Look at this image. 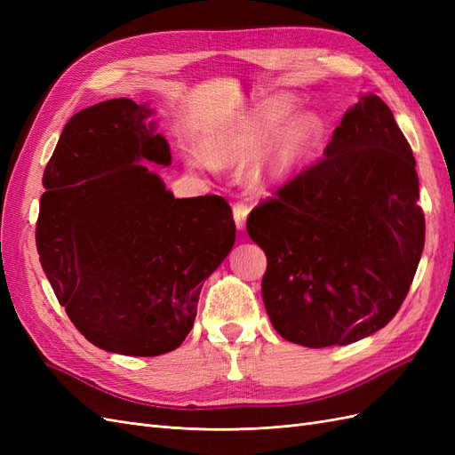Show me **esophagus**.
<instances>
[{
	"label": "esophagus",
	"mask_w": 455,
	"mask_h": 455,
	"mask_svg": "<svg viewBox=\"0 0 455 455\" xmlns=\"http://www.w3.org/2000/svg\"><path fill=\"white\" fill-rule=\"evenodd\" d=\"M249 212H251V206L239 201L233 204V220H235V224L239 229H244L246 226V218H249Z\"/></svg>",
	"instance_id": "esophagus-1"
}]
</instances>
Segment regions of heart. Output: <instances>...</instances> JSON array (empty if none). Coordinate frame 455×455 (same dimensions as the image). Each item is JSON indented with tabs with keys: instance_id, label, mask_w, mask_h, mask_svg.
Wrapping results in <instances>:
<instances>
[{
	"instance_id": "heart-1",
	"label": "heart",
	"mask_w": 455,
	"mask_h": 455,
	"mask_svg": "<svg viewBox=\"0 0 455 455\" xmlns=\"http://www.w3.org/2000/svg\"><path fill=\"white\" fill-rule=\"evenodd\" d=\"M292 109L294 102L286 96H277L259 104L220 134V139L214 142L212 156L218 161L252 157L275 133V139L254 163L252 176L259 186H273L286 180L301 163L313 156L324 136L323 119L311 112L292 117L279 129Z\"/></svg>"
}]
</instances>
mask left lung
<instances>
[{
	"mask_svg": "<svg viewBox=\"0 0 455 455\" xmlns=\"http://www.w3.org/2000/svg\"><path fill=\"white\" fill-rule=\"evenodd\" d=\"M411 148L379 96L343 116L324 157L259 201L246 231L267 256L273 328L306 347L347 346L387 324L414 281L425 216Z\"/></svg>",
	"mask_w": 455,
	"mask_h": 455,
	"instance_id": "left-lung-1",
	"label": "left lung"
}]
</instances>
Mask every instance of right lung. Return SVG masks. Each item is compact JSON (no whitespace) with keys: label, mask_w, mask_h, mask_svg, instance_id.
Returning <instances> with one entry per match:
<instances>
[{"label":"right lung","mask_w":455,"mask_h":455,"mask_svg":"<svg viewBox=\"0 0 455 455\" xmlns=\"http://www.w3.org/2000/svg\"><path fill=\"white\" fill-rule=\"evenodd\" d=\"M149 114L114 99L68 121L36 224L41 267L74 326L92 346L132 356L180 346L203 281L235 243L224 197L174 199L139 163H171Z\"/></svg>","instance_id":"right-lung-1"}]
</instances>
